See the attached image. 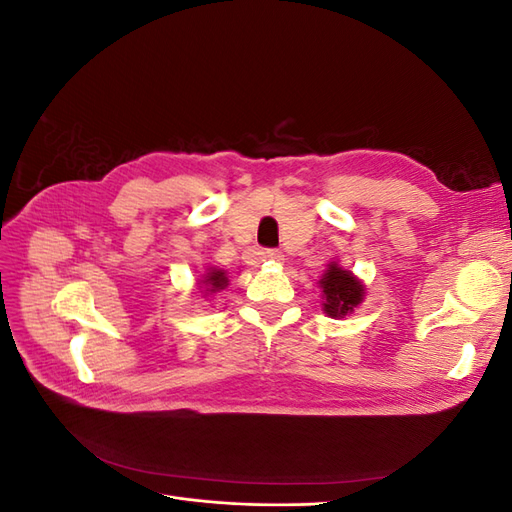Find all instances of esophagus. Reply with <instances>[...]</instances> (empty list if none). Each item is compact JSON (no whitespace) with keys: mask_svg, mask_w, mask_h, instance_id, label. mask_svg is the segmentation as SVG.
Listing matches in <instances>:
<instances>
[{"mask_svg":"<svg viewBox=\"0 0 512 512\" xmlns=\"http://www.w3.org/2000/svg\"><path fill=\"white\" fill-rule=\"evenodd\" d=\"M265 258L267 260H273V262H282L284 260V254L280 250H267L265 252Z\"/></svg>","mask_w":512,"mask_h":512,"instance_id":"obj_1","label":"esophagus"}]
</instances>
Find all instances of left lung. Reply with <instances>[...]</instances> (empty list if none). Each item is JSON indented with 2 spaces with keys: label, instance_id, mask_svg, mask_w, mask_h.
I'll return each instance as SVG.
<instances>
[{
  "label": "left lung",
  "instance_id": "8db88e82",
  "mask_svg": "<svg viewBox=\"0 0 512 512\" xmlns=\"http://www.w3.org/2000/svg\"><path fill=\"white\" fill-rule=\"evenodd\" d=\"M322 312L331 318H344L354 312V307H359L365 297V286L361 280L342 269L337 262H331L324 271L322 280Z\"/></svg>",
  "mask_w": 512,
  "mask_h": 512
}]
</instances>
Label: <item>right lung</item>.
I'll return each mask as SVG.
<instances>
[{
  "mask_svg": "<svg viewBox=\"0 0 512 512\" xmlns=\"http://www.w3.org/2000/svg\"><path fill=\"white\" fill-rule=\"evenodd\" d=\"M200 284L207 288V292H218V290L226 288V284H228L226 271H222V269H209L203 275V280H200Z\"/></svg>",
  "mask_w": 512,
  "mask_h": 512,
  "instance_id": "add662e5",
  "label": "right lung"
}]
</instances>
